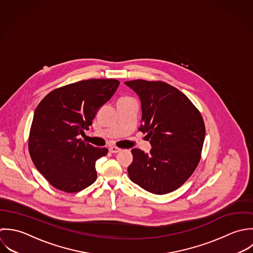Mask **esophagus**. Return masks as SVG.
Returning <instances> with one entry per match:
<instances>
[{
  "label": "esophagus",
  "instance_id": "34e87169",
  "mask_svg": "<svg viewBox=\"0 0 253 253\" xmlns=\"http://www.w3.org/2000/svg\"><path fill=\"white\" fill-rule=\"evenodd\" d=\"M121 151L120 148H117V147H110L109 148V152H112V153H116V152H119Z\"/></svg>",
  "mask_w": 253,
  "mask_h": 253
}]
</instances>
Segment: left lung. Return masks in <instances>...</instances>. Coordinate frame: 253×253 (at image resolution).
<instances>
[{"mask_svg": "<svg viewBox=\"0 0 253 253\" xmlns=\"http://www.w3.org/2000/svg\"><path fill=\"white\" fill-rule=\"evenodd\" d=\"M125 84L142 102V126L152 150L133 149L129 178L144 190L165 195L180 188L202 157L205 125L200 110L177 88L162 81L132 80Z\"/></svg>", "mask_w": 253, "mask_h": 253, "instance_id": "left-lung-1", "label": "left lung"}]
</instances>
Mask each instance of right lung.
<instances>
[{
	"label": "right lung",
	"instance_id": "obj_1",
	"mask_svg": "<svg viewBox=\"0 0 253 253\" xmlns=\"http://www.w3.org/2000/svg\"><path fill=\"white\" fill-rule=\"evenodd\" d=\"M116 79H88L56 88L38 104L28 150L37 170L55 189L73 194L97 179L96 161L107 154L78 139L98 109L113 96Z\"/></svg>",
	"mask_w": 253,
	"mask_h": 253
}]
</instances>
